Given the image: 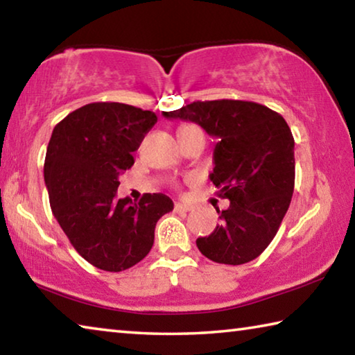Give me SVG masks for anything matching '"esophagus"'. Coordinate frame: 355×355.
Wrapping results in <instances>:
<instances>
[{
    "label": "esophagus",
    "instance_id": "34e87169",
    "mask_svg": "<svg viewBox=\"0 0 355 355\" xmlns=\"http://www.w3.org/2000/svg\"><path fill=\"white\" fill-rule=\"evenodd\" d=\"M173 211H177V213H188V211H191V207L189 205H183V203L177 202L175 207H173Z\"/></svg>",
    "mask_w": 355,
    "mask_h": 355
}]
</instances>
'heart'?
<instances>
[{
    "label": "heart",
    "instance_id": "obj_1",
    "mask_svg": "<svg viewBox=\"0 0 355 355\" xmlns=\"http://www.w3.org/2000/svg\"><path fill=\"white\" fill-rule=\"evenodd\" d=\"M194 133H202V130L199 127H196V125H191V123L182 125V127L178 128V137H184V136H189V135H194Z\"/></svg>",
    "mask_w": 355,
    "mask_h": 355
}]
</instances>
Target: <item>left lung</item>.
<instances>
[{
	"instance_id": "obj_1",
	"label": "left lung",
	"mask_w": 355,
	"mask_h": 355,
	"mask_svg": "<svg viewBox=\"0 0 355 355\" xmlns=\"http://www.w3.org/2000/svg\"><path fill=\"white\" fill-rule=\"evenodd\" d=\"M163 116L189 120L218 137L209 180L230 207L216 208L220 224L197 238V248L222 264L255 260L274 239L294 191V139L285 119L243 100L194 101Z\"/></svg>"
}]
</instances>
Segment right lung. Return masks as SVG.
Returning a JSON list of instances; mask_svg holds the SVG:
<instances>
[{
    "mask_svg": "<svg viewBox=\"0 0 355 355\" xmlns=\"http://www.w3.org/2000/svg\"><path fill=\"white\" fill-rule=\"evenodd\" d=\"M156 114L125 103H89L53 130L44 178L51 211L84 260L110 272L125 271L153 245L155 225L173 209L164 194L139 202L117 199L120 173L135 164Z\"/></svg>",
    "mask_w": 355,
    "mask_h": 355,
    "instance_id": "1",
    "label": "right lung"
}]
</instances>
